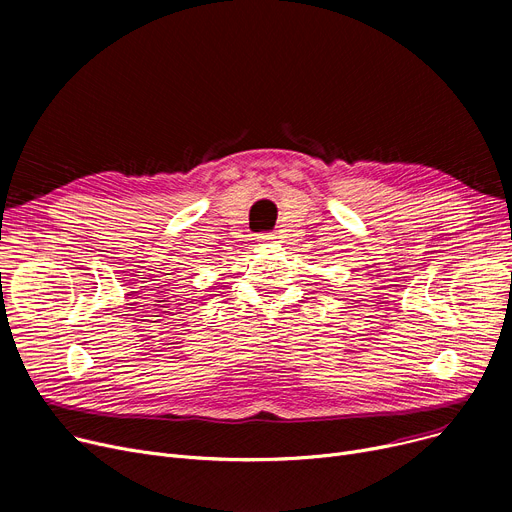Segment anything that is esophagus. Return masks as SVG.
<instances>
[{"label": "esophagus", "instance_id": "1", "mask_svg": "<svg viewBox=\"0 0 512 512\" xmlns=\"http://www.w3.org/2000/svg\"><path fill=\"white\" fill-rule=\"evenodd\" d=\"M257 240L263 242V245H270V242L276 240V234H274V232H263V234L257 236Z\"/></svg>", "mask_w": 512, "mask_h": 512}]
</instances>
